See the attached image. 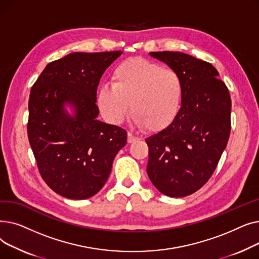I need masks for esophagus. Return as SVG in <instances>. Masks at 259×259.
Segmentation results:
<instances>
[{
    "label": "esophagus",
    "instance_id": "obj_1",
    "mask_svg": "<svg viewBox=\"0 0 259 259\" xmlns=\"http://www.w3.org/2000/svg\"><path fill=\"white\" fill-rule=\"evenodd\" d=\"M139 140V138L138 137H134V135L132 134V133H128V139H127V141H128V143L129 144H131V143H133V142H135V141H138Z\"/></svg>",
    "mask_w": 259,
    "mask_h": 259
}]
</instances>
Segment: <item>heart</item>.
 Returning a JSON list of instances; mask_svg holds the SVG:
<instances>
[{
  "instance_id": "b5f03b06",
  "label": "heart",
  "mask_w": 259,
  "mask_h": 259,
  "mask_svg": "<svg viewBox=\"0 0 259 259\" xmlns=\"http://www.w3.org/2000/svg\"><path fill=\"white\" fill-rule=\"evenodd\" d=\"M183 95L184 84L178 71L143 58H131L115 67L111 85H102L95 101L111 124H121L131 107L135 124L156 132L178 116Z\"/></svg>"
}]
</instances>
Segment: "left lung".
I'll return each mask as SVG.
<instances>
[{
    "label": "left lung",
    "instance_id": "1",
    "mask_svg": "<svg viewBox=\"0 0 259 259\" xmlns=\"http://www.w3.org/2000/svg\"><path fill=\"white\" fill-rule=\"evenodd\" d=\"M178 71L184 84L181 110L171 124L146 139L147 173L170 197L196 192L211 178L231 131V99L219 71L205 61L173 51L150 52Z\"/></svg>",
    "mask_w": 259,
    "mask_h": 259
}]
</instances>
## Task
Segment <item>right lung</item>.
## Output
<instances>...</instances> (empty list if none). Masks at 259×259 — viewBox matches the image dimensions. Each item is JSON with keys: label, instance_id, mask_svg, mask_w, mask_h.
I'll return each instance as SVG.
<instances>
[{"label": "right lung", "instance_id": "add662e5", "mask_svg": "<svg viewBox=\"0 0 259 259\" xmlns=\"http://www.w3.org/2000/svg\"><path fill=\"white\" fill-rule=\"evenodd\" d=\"M121 53H70L49 63L31 88L30 147L45 183L66 198L97 194L127 143L126 130L97 118L95 101L103 73Z\"/></svg>", "mask_w": 259, "mask_h": 259}]
</instances>
